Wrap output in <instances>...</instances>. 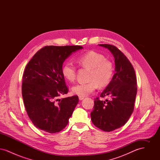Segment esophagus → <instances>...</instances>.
Returning <instances> with one entry per match:
<instances>
[{"mask_svg": "<svg viewBox=\"0 0 160 160\" xmlns=\"http://www.w3.org/2000/svg\"><path fill=\"white\" fill-rule=\"evenodd\" d=\"M84 97H83V96H78V98H79V100H83L84 99Z\"/></svg>", "mask_w": 160, "mask_h": 160, "instance_id": "esophagus-1", "label": "esophagus"}]
</instances>
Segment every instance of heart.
Listing matches in <instances>:
<instances>
[{
	"mask_svg": "<svg viewBox=\"0 0 160 160\" xmlns=\"http://www.w3.org/2000/svg\"><path fill=\"white\" fill-rule=\"evenodd\" d=\"M76 62L81 67L90 69L91 72L89 82L72 86L71 91L74 94L83 97L88 95L96 90L98 85L104 87L111 82L114 74V67L102 54L89 51L77 58ZM62 74L67 81L72 82L76 78V68L71 62H66L62 67Z\"/></svg>",
	"mask_w": 160,
	"mask_h": 160,
	"instance_id": "1",
	"label": "heart"
}]
</instances>
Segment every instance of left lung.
Here are the masks:
<instances>
[{"label": "left lung", "instance_id": "obj_1", "mask_svg": "<svg viewBox=\"0 0 160 160\" xmlns=\"http://www.w3.org/2000/svg\"><path fill=\"white\" fill-rule=\"evenodd\" d=\"M113 55L115 74L105 90L100 95L110 99H95L91 113L93 125L104 131H112L124 125L132 114L137 94V78L135 71L128 58L116 47L99 44Z\"/></svg>", "mask_w": 160, "mask_h": 160}]
</instances>
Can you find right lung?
I'll return each instance as SVG.
<instances>
[{
	"instance_id": "add662e5",
	"label": "right lung",
	"mask_w": 160,
	"mask_h": 160,
	"mask_svg": "<svg viewBox=\"0 0 160 160\" xmlns=\"http://www.w3.org/2000/svg\"><path fill=\"white\" fill-rule=\"evenodd\" d=\"M80 46H46L27 64L23 76L22 97L33 125L49 133L65 128L78 102L77 95L59 98L68 89L62 74L65 60Z\"/></svg>"
}]
</instances>
